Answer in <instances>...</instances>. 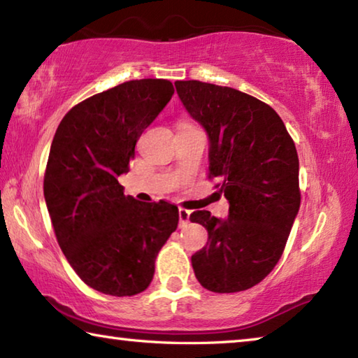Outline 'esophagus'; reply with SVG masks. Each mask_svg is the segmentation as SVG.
Listing matches in <instances>:
<instances>
[{
    "mask_svg": "<svg viewBox=\"0 0 358 358\" xmlns=\"http://www.w3.org/2000/svg\"><path fill=\"white\" fill-rule=\"evenodd\" d=\"M189 215L191 211L186 208H180L178 210V217H180V227H185L187 222H189Z\"/></svg>",
    "mask_w": 358,
    "mask_h": 358,
    "instance_id": "1",
    "label": "esophagus"
}]
</instances>
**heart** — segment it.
<instances>
[{
  "label": "heart",
  "mask_w": 358,
  "mask_h": 358,
  "mask_svg": "<svg viewBox=\"0 0 358 358\" xmlns=\"http://www.w3.org/2000/svg\"><path fill=\"white\" fill-rule=\"evenodd\" d=\"M181 124H183V123H181Z\"/></svg>",
  "instance_id": "1"
}]
</instances>
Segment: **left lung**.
I'll return each instance as SVG.
<instances>
[{"mask_svg":"<svg viewBox=\"0 0 358 358\" xmlns=\"http://www.w3.org/2000/svg\"><path fill=\"white\" fill-rule=\"evenodd\" d=\"M186 110L210 137L208 178L229 201V217L207 210L191 222L208 241L191 257L205 289L232 294L251 289L275 268L300 208L299 155L273 108L238 90L199 80H177Z\"/></svg>","mask_w":358,"mask_h":358,"instance_id":"1","label":"left lung"}]
</instances>
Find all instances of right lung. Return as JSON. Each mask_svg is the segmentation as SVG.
Wrapping results in <instances>:
<instances>
[{"instance_id":"add662e5","label":"right lung","mask_w":358,"mask_h":358,"mask_svg":"<svg viewBox=\"0 0 358 358\" xmlns=\"http://www.w3.org/2000/svg\"><path fill=\"white\" fill-rule=\"evenodd\" d=\"M173 92L166 78L117 85L72 107L53 137L44 173L52 226L78 278L106 295L143 292L157 252L177 230L175 205L138 202L118 183Z\"/></svg>"}]
</instances>
